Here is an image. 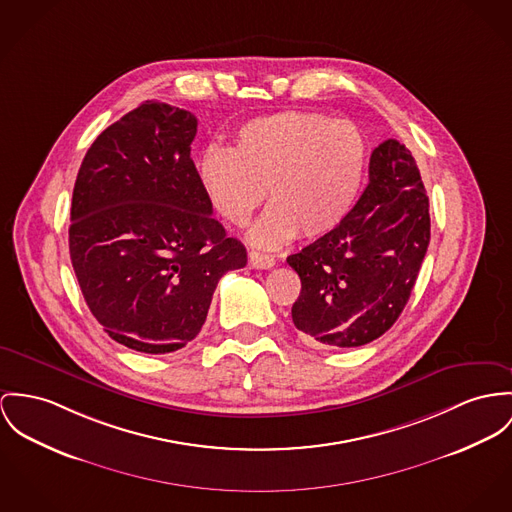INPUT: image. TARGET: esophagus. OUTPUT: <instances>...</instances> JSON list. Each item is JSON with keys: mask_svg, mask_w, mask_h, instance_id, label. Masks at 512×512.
Returning <instances> with one entry per match:
<instances>
[{"mask_svg": "<svg viewBox=\"0 0 512 512\" xmlns=\"http://www.w3.org/2000/svg\"><path fill=\"white\" fill-rule=\"evenodd\" d=\"M249 267L253 269H273L275 267V257L259 251H249Z\"/></svg>", "mask_w": 512, "mask_h": 512, "instance_id": "34e87169", "label": "esophagus"}]
</instances>
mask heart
Masks as SVG:
<instances>
[{"instance_id":"1","label":"heart","mask_w":512,"mask_h":512,"mask_svg":"<svg viewBox=\"0 0 512 512\" xmlns=\"http://www.w3.org/2000/svg\"><path fill=\"white\" fill-rule=\"evenodd\" d=\"M366 165V138L353 122L284 111L245 122L234 150L208 148L198 175L214 210L237 228L269 189L273 204L249 237L273 249L298 234L317 239L337 230L356 204Z\"/></svg>"}]
</instances>
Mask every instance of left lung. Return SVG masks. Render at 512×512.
Returning a JSON list of instances; mask_svg holds the SVG:
<instances>
[{"mask_svg":"<svg viewBox=\"0 0 512 512\" xmlns=\"http://www.w3.org/2000/svg\"><path fill=\"white\" fill-rule=\"evenodd\" d=\"M368 179L337 230L286 259L302 280L292 321L327 347H360L394 325L431 241L429 197L403 144L382 142Z\"/></svg>","mask_w":512,"mask_h":512,"instance_id":"1","label":"left lung"}]
</instances>
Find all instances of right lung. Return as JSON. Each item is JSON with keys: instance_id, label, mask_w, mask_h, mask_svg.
I'll list each match as a JSON object with an SVG mask.
<instances>
[{"instance_id": "obj_1", "label": "right lung", "mask_w": 512, "mask_h": 512, "mask_svg": "<svg viewBox=\"0 0 512 512\" xmlns=\"http://www.w3.org/2000/svg\"><path fill=\"white\" fill-rule=\"evenodd\" d=\"M197 124L144 101L97 136L79 167L72 267L91 314L138 353L193 341L218 280L247 265L245 247L212 218L191 159Z\"/></svg>"}]
</instances>
